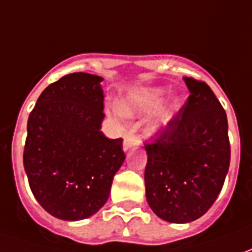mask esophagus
Returning <instances> with one entry per match:
<instances>
[{
    "mask_svg": "<svg viewBox=\"0 0 252 252\" xmlns=\"http://www.w3.org/2000/svg\"><path fill=\"white\" fill-rule=\"evenodd\" d=\"M139 139L137 136H135L132 132H126V135H124V142H123V148H124V151H128L129 148H136L139 147Z\"/></svg>",
    "mask_w": 252,
    "mask_h": 252,
    "instance_id": "1",
    "label": "esophagus"
}]
</instances>
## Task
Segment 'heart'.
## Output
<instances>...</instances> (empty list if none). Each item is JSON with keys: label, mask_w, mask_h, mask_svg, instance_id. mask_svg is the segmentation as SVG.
Segmentation results:
<instances>
[{"label": "heart", "mask_w": 252, "mask_h": 252, "mask_svg": "<svg viewBox=\"0 0 252 252\" xmlns=\"http://www.w3.org/2000/svg\"><path fill=\"white\" fill-rule=\"evenodd\" d=\"M166 95L164 88H144L133 90L126 97L120 101L119 109L124 116H143L153 113L157 110ZM159 108V107H158ZM181 108L180 97H173L169 104L163 105L154 116V119L148 126V131L153 135H157L162 132L169 126V123L173 119L175 112H178Z\"/></svg>", "instance_id": "obj_1"}]
</instances>
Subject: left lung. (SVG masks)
<instances>
[{
	"label": "left lung",
	"instance_id": "obj_1",
	"mask_svg": "<svg viewBox=\"0 0 252 252\" xmlns=\"http://www.w3.org/2000/svg\"><path fill=\"white\" fill-rule=\"evenodd\" d=\"M190 95L160 136L146 144V197L158 217L185 224L213 205L229 167L228 121L205 82L184 77Z\"/></svg>",
	"mask_w": 252,
	"mask_h": 252
}]
</instances>
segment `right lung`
Wrapping results in <instances>:
<instances>
[{"label": "right lung", "mask_w": 252, "mask_h": 252, "mask_svg": "<svg viewBox=\"0 0 252 252\" xmlns=\"http://www.w3.org/2000/svg\"><path fill=\"white\" fill-rule=\"evenodd\" d=\"M102 81L88 72L64 75L44 89L28 119L23 160L31 190L61 220L97 213L126 159L123 139L101 132Z\"/></svg>", "instance_id": "right-lung-1"}]
</instances>
